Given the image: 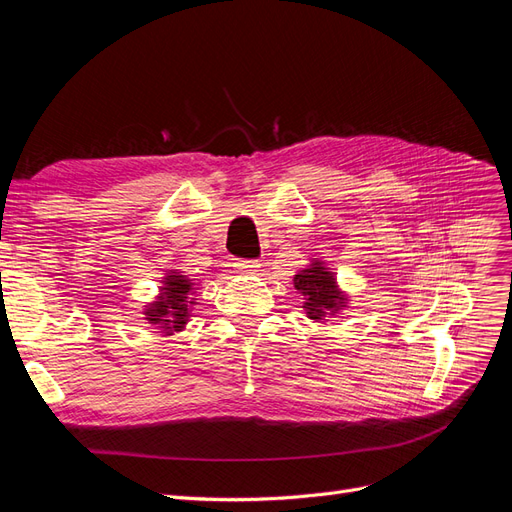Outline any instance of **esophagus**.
Segmentation results:
<instances>
[{"label": "esophagus", "mask_w": 512, "mask_h": 512, "mask_svg": "<svg viewBox=\"0 0 512 512\" xmlns=\"http://www.w3.org/2000/svg\"><path fill=\"white\" fill-rule=\"evenodd\" d=\"M235 267H237L239 273H256L260 269L256 260H237Z\"/></svg>", "instance_id": "obj_1"}]
</instances>
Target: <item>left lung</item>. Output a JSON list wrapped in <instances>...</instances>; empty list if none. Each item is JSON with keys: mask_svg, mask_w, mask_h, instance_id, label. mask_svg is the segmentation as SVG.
Listing matches in <instances>:
<instances>
[{"mask_svg": "<svg viewBox=\"0 0 512 512\" xmlns=\"http://www.w3.org/2000/svg\"><path fill=\"white\" fill-rule=\"evenodd\" d=\"M294 288L305 297V314L314 322L324 324V320L337 316L348 307V294L337 286L335 273L316 258L312 265L294 275Z\"/></svg>", "mask_w": 512, "mask_h": 512, "instance_id": "left-lung-1", "label": "left lung"}]
</instances>
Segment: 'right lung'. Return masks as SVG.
Returning a JSON list of instances; mask_svg holds the SVG:
<instances>
[{
	"instance_id": "1",
	"label": "right lung",
	"mask_w": 512,
	"mask_h": 512,
	"mask_svg": "<svg viewBox=\"0 0 512 512\" xmlns=\"http://www.w3.org/2000/svg\"><path fill=\"white\" fill-rule=\"evenodd\" d=\"M194 290V282L188 275H183L181 271L166 273L162 277L156 301L145 305V320H149V324L166 335H173V331H183L190 320L192 305H196V299L190 297Z\"/></svg>"
}]
</instances>
